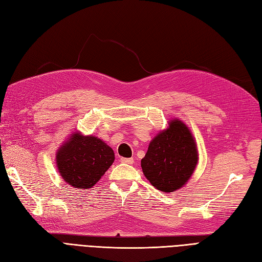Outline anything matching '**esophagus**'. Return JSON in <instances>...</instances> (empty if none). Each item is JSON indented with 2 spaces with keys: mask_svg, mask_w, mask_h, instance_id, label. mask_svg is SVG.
<instances>
[{
  "mask_svg": "<svg viewBox=\"0 0 262 262\" xmlns=\"http://www.w3.org/2000/svg\"><path fill=\"white\" fill-rule=\"evenodd\" d=\"M120 161L122 162V163H125V164H133V159L132 158H121L120 159Z\"/></svg>",
  "mask_w": 262,
  "mask_h": 262,
  "instance_id": "1",
  "label": "esophagus"
}]
</instances>
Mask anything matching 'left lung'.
<instances>
[{"label":"left lung","mask_w":262,"mask_h":262,"mask_svg":"<svg viewBox=\"0 0 262 262\" xmlns=\"http://www.w3.org/2000/svg\"><path fill=\"white\" fill-rule=\"evenodd\" d=\"M197 162L199 151L192 132L182 120L173 119L152 139L141 167L155 188L173 193L192 178Z\"/></svg>","instance_id":"1"}]
</instances>
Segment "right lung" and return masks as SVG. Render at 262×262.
Listing matches in <instances>:
<instances>
[{
    "mask_svg": "<svg viewBox=\"0 0 262 262\" xmlns=\"http://www.w3.org/2000/svg\"><path fill=\"white\" fill-rule=\"evenodd\" d=\"M115 161V152L101 139L73 132L56 152L61 179L70 186L89 189L101 179Z\"/></svg>",
    "mask_w": 262,
    "mask_h": 262,
    "instance_id": "right-lung-1",
    "label": "right lung"
}]
</instances>
